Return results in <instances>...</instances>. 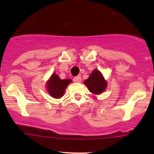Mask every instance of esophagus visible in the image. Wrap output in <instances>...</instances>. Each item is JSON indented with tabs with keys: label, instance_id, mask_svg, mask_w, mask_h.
<instances>
[{
	"label": "esophagus",
	"instance_id": "34e87169",
	"mask_svg": "<svg viewBox=\"0 0 154 154\" xmlns=\"http://www.w3.org/2000/svg\"><path fill=\"white\" fill-rule=\"evenodd\" d=\"M74 81L77 82V83H80V82H81V77H80V75H78L77 76V77H74Z\"/></svg>",
	"mask_w": 154,
	"mask_h": 154
}]
</instances>
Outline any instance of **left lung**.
Segmentation results:
<instances>
[{"instance_id":"1","label":"left lung","mask_w":154,"mask_h":154,"mask_svg":"<svg viewBox=\"0 0 154 154\" xmlns=\"http://www.w3.org/2000/svg\"><path fill=\"white\" fill-rule=\"evenodd\" d=\"M84 83L88 90L94 94H99L103 92L106 88V81L98 70H94Z\"/></svg>"}]
</instances>
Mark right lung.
Returning <instances> with one entry per match:
<instances>
[{"label":"right lung","mask_w":154,"mask_h":154,"mask_svg":"<svg viewBox=\"0 0 154 154\" xmlns=\"http://www.w3.org/2000/svg\"><path fill=\"white\" fill-rule=\"evenodd\" d=\"M71 82L70 79L61 80L57 74H54L47 83V88L50 94L54 98L63 97L66 88Z\"/></svg>","instance_id":"add662e5"}]
</instances>
